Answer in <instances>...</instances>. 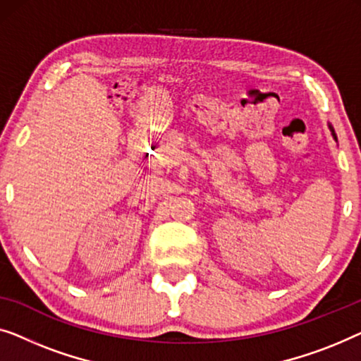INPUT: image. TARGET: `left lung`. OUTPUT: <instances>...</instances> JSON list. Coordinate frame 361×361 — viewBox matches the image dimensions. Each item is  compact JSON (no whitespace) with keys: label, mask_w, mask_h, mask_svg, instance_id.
<instances>
[{"label":"left lung","mask_w":361,"mask_h":361,"mask_svg":"<svg viewBox=\"0 0 361 361\" xmlns=\"http://www.w3.org/2000/svg\"><path fill=\"white\" fill-rule=\"evenodd\" d=\"M329 128H331V130H332V135H334V139L337 140V135H335V130H334V128H332V126H329Z\"/></svg>","instance_id":"obj_1"}]
</instances>
